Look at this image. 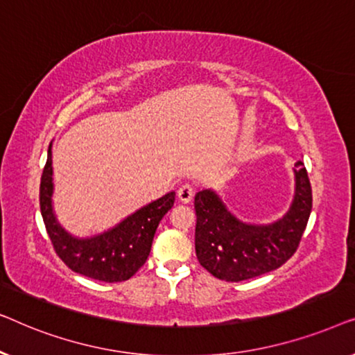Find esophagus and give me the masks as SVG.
Masks as SVG:
<instances>
[{
	"instance_id": "34e87169",
	"label": "esophagus",
	"mask_w": 355,
	"mask_h": 355,
	"mask_svg": "<svg viewBox=\"0 0 355 355\" xmlns=\"http://www.w3.org/2000/svg\"><path fill=\"white\" fill-rule=\"evenodd\" d=\"M178 198L182 203L192 202V198H193V187L191 186V184H182V186L178 189Z\"/></svg>"
}]
</instances>
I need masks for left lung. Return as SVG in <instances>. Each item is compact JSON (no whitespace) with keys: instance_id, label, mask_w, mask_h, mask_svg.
<instances>
[{"instance_id":"1","label":"left lung","mask_w":355,"mask_h":355,"mask_svg":"<svg viewBox=\"0 0 355 355\" xmlns=\"http://www.w3.org/2000/svg\"><path fill=\"white\" fill-rule=\"evenodd\" d=\"M295 166L300 168L294 169V200L288 213L270 225L237 220L211 189L196 193V254L208 273L237 283L279 268L294 255L312 211L307 169L300 162Z\"/></svg>"}]
</instances>
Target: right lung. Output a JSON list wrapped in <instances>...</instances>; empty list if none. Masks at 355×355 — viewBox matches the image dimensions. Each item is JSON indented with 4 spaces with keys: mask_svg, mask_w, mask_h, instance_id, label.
I'll return each mask as SVG.
<instances>
[{
    "mask_svg": "<svg viewBox=\"0 0 355 355\" xmlns=\"http://www.w3.org/2000/svg\"><path fill=\"white\" fill-rule=\"evenodd\" d=\"M51 144L40 181V210L58 257L76 273L87 278L119 283L129 279L148 259L155 231L174 205L176 193L168 192L158 200L129 215L119 225L98 236L79 239L69 234L53 213Z\"/></svg>",
    "mask_w": 355,
    "mask_h": 355,
    "instance_id": "obj_1",
    "label": "right lung"
}]
</instances>
